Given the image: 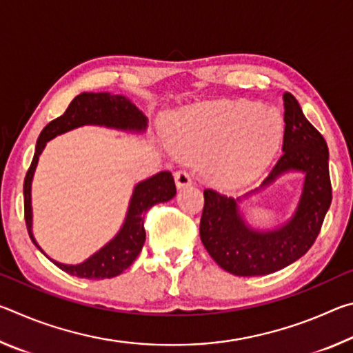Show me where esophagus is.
<instances>
[{"instance_id": "34e87169", "label": "esophagus", "mask_w": 353, "mask_h": 353, "mask_svg": "<svg viewBox=\"0 0 353 353\" xmlns=\"http://www.w3.org/2000/svg\"><path fill=\"white\" fill-rule=\"evenodd\" d=\"M174 181H176L177 188H185V187H188V185L193 183V179H191V176L187 171H177L174 174Z\"/></svg>"}]
</instances>
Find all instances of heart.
Listing matches in <instances>:
<instances>
[{"label":"heart","instance_id":"heart-1","mask_svg":"<svg viewBox=\"0 0 353 353\" xmlns=\"http://www.w3.org/2000/svg\"><path fill=\"white\" fill-rule=\"evenodd\" d=\"M285 123L277 110L250 101H224L179 113L168 132L171 151L194 165L221 188L259 176L282 145Z\"/></svg>","mask_w":353,"mask_h":353}]
</instances>
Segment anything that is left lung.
Wrapping results in <instances>:
<instances>
[{
    "label": "left lung",
    "instance_id": "left-lung-1",
    "mask_svg": "<svg viewBox=\"0 0 353 353\" xmlns=\"http://www.w3.org/2000/svg\"><path fill=\"white\" fill-rule=\"evenodd\" d=\"M285 134L282 157L249 198L288 172L303 174L302 191L291 216L274 229L259 230L246 223L241 198L204 191L199 234L212 259L224 271L240 277L266 276L290 266L313 246L332 204L328 148L291 93H283Z\"/></svg>",
    "mask_w": 353,
    "mask_h": 353
}]
</instances>
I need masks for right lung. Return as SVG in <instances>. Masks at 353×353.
<instances>
[{
  "mask_svg": "<svg viewBox=\"0 0 353 353\" xmlns=\"http://www.w3.org/2000/svg\"><path fill=\"white\" fill-rule=\"evenodd\" d=\"M82 126H103L123 132L143 134L148 128V118L132 101L121 94L110 93H88L83 92L71 101L68 109L62 117L52 119L46 124L39 135L32 163L29 166L28 174L23 185L25 194V219L26 227L32 243L41 254L45 250L39 246L32 234V179L37 168L39 157L43 152L46 143L70 130ZM176 196V185L170 171H160L157 174L135 183L132 196H130L126 218L119 227L117 235L107 241L103 248L97 250L87 260L77 265H65V263L50 259L57 268H61L70 276L81 279H112L121 274L132 265L134 260L141 252L146 240L145 232V213L155 204L168 202Z\"/></svg>",
  "mask_w": 353,
  "mask_h": 353,
  "instance_id": "right-lung-1",
  "label": "right lung"
}]
</instances>
